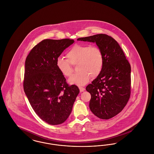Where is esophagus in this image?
<instances>
[{
  "label": "esophagus",
  "instance_id": "34e87169",
  "mask_svg": "<svg viewBox=\"0 0 154 154\" xmlns=\"http://www.w3.org/2000/svg\"><path fill=\"white\" fill-rule=\"evenodd\" d=\"M79 89H80V91L81 92H83L85 90V88H84V87H80Z\"/></svg>",
  "mask_w": 154,
  "mask_h": 154
}]
</instances>
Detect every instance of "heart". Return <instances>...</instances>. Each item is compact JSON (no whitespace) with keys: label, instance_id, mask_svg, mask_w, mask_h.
Wrapping results in <instances>:
<instances>
[{"label":"heart","instance_id":"obj_1","mask_svg":"<svg viewBox=\"0 0 154 154\" xmlns=\"http://www.w3.org/2000/svg\"><path fill=\"white\" fill-rule=\"evenodd\" d=\"M66 59L58 57L56 65L59 71L66 77L73 73L72 65H77V73L73 75L69 82L71 84L84 85L90 80L98 77L102 71L104 57L100 48L96 45L75 44L66 53Z\"/></svg>","mask_w":154,"mask_h":154}]
</instances>
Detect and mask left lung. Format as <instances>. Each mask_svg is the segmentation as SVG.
I'll use <instances>...</instances> for the list:
<instances>
[{"instance_id": "1", "label": "left lung", "mask_w": 154, "mask_h": 154, "mask_svg": "<svg viewBox=\"0 0 154 154\" xmlns=\"http://www.w3.org/2000/svg\"><path fill=\"white\" fill-rule=\"evenodd\" d=\"M77 40L96 43L104 57L102 71L86 90L91 94L89 108L103 119L117 116L131 94V67L117 42L106 34L80 37Z\"/></svg>"}]
</instances>
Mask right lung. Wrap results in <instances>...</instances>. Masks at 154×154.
<instances>
[{
    "label": "right lung",
    "instance_id": "right-lung-1",
    "mask_svg": "<svg viewBox=\"0 0 154 154\" xmlns=\"http://www.w3.org/2000/svg\"><path fill=\"white\" fill-rule=\"evenodd\" d=\"M74 40L44 39L30 51L25 60L23 87L31 106L45 122L59 125L70 116L80 92L69 85L59 71L56 61Z\"/></svg>",
    "mask_w": 154,
    "mask_h": 154
}]
</instances>
